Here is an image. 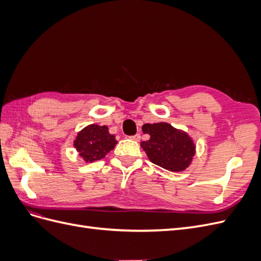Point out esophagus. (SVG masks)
<instances>
[{"mask_svg": "<svg viewBox=\"0 0 261 261\" xmlns=\"http://www.w3.org/2000/svg\"><path fill=\"white\" fill-rule=\"evenodd\" d=\"M129 138H130L132 140H134V141H139V140H140V135H139V134H136V135L130 136Z\"/></svg>", "mask_w": 261, "mask_h": 261, "instance_id": "esophagus-1", "label": "esophagus"}]
</instances>
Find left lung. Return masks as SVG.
<instances>
[{
  "mask_svg": "<svg viewBox=\"0 0 261 261\" xmlns=\"http://www.w3.org/2000/svg\"><path fill=\"white\" fill-rule=\"evenodd\" d=\"M141 129L150 138L141 141L140 147L152 163L171 172L185 171L192 164L196 145L186 132L165 122L144 124Z\"/></svg>",
  "mask_w": 261,
  "mask_h": 261,
  "instance_id": "left-lung-1",
  "label": "left lung"
}]
</instances>
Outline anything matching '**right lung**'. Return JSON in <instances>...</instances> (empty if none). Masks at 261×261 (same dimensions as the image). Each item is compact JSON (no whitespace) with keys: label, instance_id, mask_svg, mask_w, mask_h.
Returning <instances> with one entry per match:
<instances>
[{"label":"right lung","instance_id":"right-lung-1","mask_svg":"<svg viewBox=\"0 0 261 261\" xmlns=\"http://www.w3.org/2000/svg\"><path fill=\"white\" fill-rule=\"evenodd\" d=\"M117 140L110 134L108 126L90 124L77 133L74 148L86 163L103 159L115 148Z\"/></svg>","mask_w":261,"mask_h":261}]
</instances>
